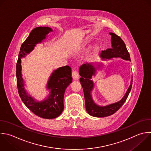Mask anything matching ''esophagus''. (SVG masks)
<instances>
[{
  "instance_id": "34e87169",
  "label": "esophagus",
  "mask_w": 151,
  "mask_h": 151,
  "mask_svg": "<svg viewBox=\"0 0 151 151\" xmlns=\"http://www.w3.org/2000/svg\"><path fill=\"white\" fill-rule=\"evenodd\" d=\"M72 77L74 78V80H77L79 78V74L78 72L76 70L73 71L72 72Z\"/></svg>"
}]
</instances>
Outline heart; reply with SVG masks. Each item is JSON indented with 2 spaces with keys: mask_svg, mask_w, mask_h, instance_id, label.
I'll list each match as a JSON object with an SVG mask.
<instances>
[{
  "mask_svg": "<svg viewBox=\"0 0 151 151\" xmlns=\"http://www.w3.org/2000/svg\"><path fill=\"white\" fill-rule=\"evenodd\" d=\"M90 42V39L88 37H86L79 41H78L77 43H76L74 45H73L71 47V50L73 51H78L83 50ZM99 49V45L96 43H94L92 45H91L88 50L86 53V59H90L94 53L96 52V51Z\"/></svg>",
  "mask_w": 151,
  "mask_h": 151,
  "instance_id": "1",
  "label": "heart"
}]
</instances>
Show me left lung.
<instances>
[{
	"instance_id": "left-lung-1",
	"label": "left lung",
	"mask_w": 151,
	"mask_h": 151,
	"mask_svg": "<svg viewBox=\"0 0 151 151\" xmlns=\"http://www.w3.org/2000/svg\"><path fill=\"white\" fill-rule=\"evenodd\" d=\"M109 34L111 36V48L101 51L100 56L102 60L121 58L124 60L130 61L129 53L123 41L120 37L114 33L109 32ZM94 65V63L84 64L81 65L79 68V74L81 76L80 81L84 91L86 109L87 113L92 116L97 117H107L114 114L124 104L131 90L132 79L130 81V84L126 93L120 101L104 106H99L94 102L92 97L91 92L94 86L91 78L93 76H95L96 74L97 69L102 66L103 64L102 63L99 64V65L97 64L98 66L97 67H95Z\"/></svg>"
}]
</instances>
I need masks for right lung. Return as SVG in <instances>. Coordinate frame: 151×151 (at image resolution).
Returning a JSON list of instances; mask_svg holds the SVG:
<instances>
[{
	"instance_id": "right-lung-1",
	"label": "right lung",
	"mask_w": 151,
	"mask_h": 151,
	"mask_svg": "<svg viewBox=\"0 0 151 151\" xmlns=\"http://www.w3.org/2000/svg\"><path fill=\"white\" fill-rule=\"evenodd\" d=\"M50 27H37L30 33L22 44L17 64V87L20 97L25 105L35 114L44 119H54L58 117L64 110V96L67 87L72 83L71 68L68 65L54 70L49 78L47 89L50 94L42 101H37L31 96L25 88V83L21 73V58L29 54L37 44L44 40L52 32Z\"/></svg>"
}]
</instances>
